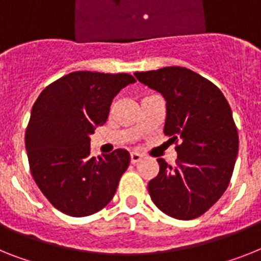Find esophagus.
<instances>
[{
  "label": "esophagus",
  "mask_w": 261,
  "mask_h": 261,
  "mask_svg": "<svg viewBox=\"0 0 261 261\" xmlns=\"http://www.w3.org/2000/svg\"><path fill=\"white\" fill-rule=\"evenodd\" d=\"M131 156V163H138V162L142 161V158H143V155L139 154V152H131L130 154Z\"/></svg>",
  "instance_id": "obj_1"
}]
</instances>
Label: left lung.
Listing matches in <instances>:
<instances>
[{
    "label": "left lung",
    "mask_w": 261,
    "mask_h": 261,
    "mask_svg": "<svg viewBox=\"0 0 261 261\" xmlns=\"http://www.w3.org/2000/svg\"><path fill=\"white\" fill-rule=\"evenodd\" d=\"M141 83L163 95V133L176 146V166L159 158V174L148 181L158 208L179 220L203 215L231 180L239 150L232 111L212 82L180 66L135 73Z\"/></svg>",
    "instance_id": "8db88e82"
}]
</instances>
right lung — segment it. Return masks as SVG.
<instances>
[{
    "label": "right lung",
    "mask_w": 261,
    "mask_h": 261,
    "mask_svg": "<svg viewBox=\"0 0 261 261\" xmlns=\"http://www.w3.org/2000/svg\"><path fill=\"white\" fill-rule=\"evenodd\" d=\"M131 83L130 74L74 71L39 94L25 134L26 151L37 186L58 211L93 215L114 198L130 154L118 148L90 156V135L106 123L113 99Z\"/></svg>",
    "instance_id": "obj_1"
}]
</instances>
